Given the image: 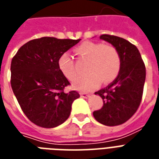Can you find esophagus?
Wrapping results in <instances>:
<instances>
[{
  "mask_svg": "<svg viewBox=\"0 0 159 159\" xmlns=\"http://www.w3.org/2000/svg\"><path fill=\"white\" fill-rule=\"evenodd\" d=\"M80 96L82 97V98L87 99V98H89V94H87V93H80Z\"/></svg>",
  "mask_w": 159,
  "mask_h": 159,
  "instance_id": "34e87169",
  "label": "esophagus"
}]
</instances>
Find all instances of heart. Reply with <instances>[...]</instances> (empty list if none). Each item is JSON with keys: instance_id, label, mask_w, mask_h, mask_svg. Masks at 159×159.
<instances>
[{"instance_id": "heart-1", "label": "heart", "mask_w": 159, "mask_h": 159, "mask_svg": "<svg viewBox=\"0 0 159 159\" xmlns=\"http://www.w3.org/2000/svg\"><path fill=\"white\" fill-rule=\"evenodd\" d=\"M79 55L90 59L88 66L89 75L77 79L73 87L77 90L89 92L99 88L102 81L110 83L119 75L121 60L118 50L114 47L103 43L85 41L76 50ZM59 67L66 78L75 80L78 76V69L75 60L68 53H64L59 59Z\"/></svg>"}]
</instances>
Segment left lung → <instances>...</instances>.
I'll return each mask as SVG.
<instances>
[{"label":"left lung","mask_w":159,"mask_h":159,"mask_svg":"<svg viewBox=\"0 0 159 159\" xmlns=\"http://www.w3.org/2000/svg\"><path fill=\"white\" fill-rule=\"evenodd\" d=\"M99 38L118 50L121 66L116 79L94 93L103 99L104 105L93 115L100 124L116 126L125 123L137 111L142 99L146 70L138 48L129 41L109 35Z\"/></svg>","instance_id":"1"}]
</instances>
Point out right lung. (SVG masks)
Listing matches in <instances>:
<instances>
[{"label": "right lung", "instance_id": "1", "mask_svg": "<svg viewBox=\"0 0 159 159\" xmlns=\"http://www.w3.org/2000/svg\"><path fill=\"white\" fill-rule=\"evenodd\" d=\"M79 40L42 37L22 45L11 60V84L22 111L38 126L51 129L66 121L78 92H66L70 82L59 59Z\"/></svg>", "mask_w": 159, "mask_h": 159}]
</instances>
